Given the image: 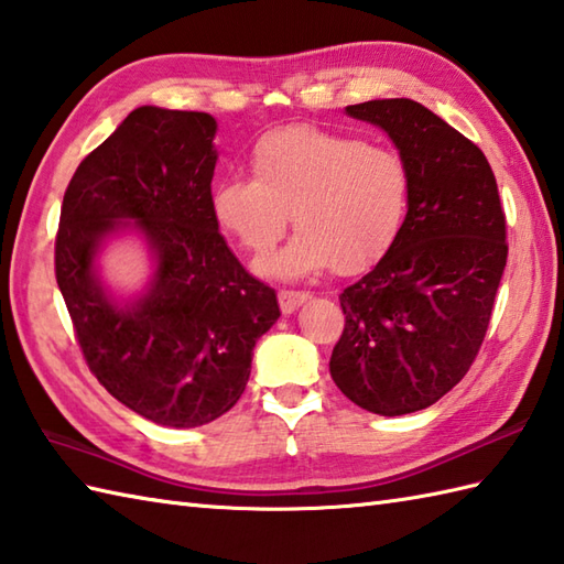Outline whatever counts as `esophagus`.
<instances>
[{
  "label": "esophagus",
  "mask_w": 564,
  "mask_h": 564,
  "mask_svg": "<svg viewBox=\"0 0 564 564\" xmlns=\"http://www.w3.org/2000/svg\"><path fill=\"white\" fill-rule=\"evenodd\" d=\"M310 301V293L305 291H279V305L283 315H293L297 307Z\"/></svg>",
  "instance_id": "esophagus-1"
}]
</instances>
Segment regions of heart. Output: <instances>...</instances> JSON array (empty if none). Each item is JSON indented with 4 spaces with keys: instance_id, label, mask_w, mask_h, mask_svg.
Wrapping results in <instances>:
<instances>
[{
    "instance_id": "b5f03b06",
    "label": "heart",
    "mask_w": 564,
    "mask_h": 564,
    "mask_svg": "<svg viewBox=\"0 0 564 564\" xmlns=\"http://www.w3.org/2000/svg\"><path fill=\"white\" fill-rule=\"evenodd\" d=\"M251 178L227 176L210 196L220 230L267 254L291 220L297 232L261 259L257 271L295 281L334 267L368 271L398 242L412 198V176L394 150L315 126L263 133L249 154Z\"/></svg>"
}]
</instances>
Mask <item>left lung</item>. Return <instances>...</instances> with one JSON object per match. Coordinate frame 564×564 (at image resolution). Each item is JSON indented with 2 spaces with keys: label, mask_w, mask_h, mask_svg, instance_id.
Masks as SVG:
<instances>
[{
  "label": "left lung",
  "mask_w": 564,
  "mask_h": 564,
  "mask_svg": "<svg viewBox=\"0 0 564 564\" xmlns=\"http://www.w3.org/2000/svg\"><path fill=\"white\" fill-rule=\"evenodd\" d=\"M378 126L412 176L398 242L339 295L346 325L329 373L382 416L426 410L480 351L507 267V220L482 150L412 99L346 106Z\"/></svg>",
  "instance_id": "1"
}]
</instances>
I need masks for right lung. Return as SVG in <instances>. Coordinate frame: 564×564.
Returning <instances> with one entry per match:
<instances>
[{"mask_svg":"<svg viewBox=\"0 0 564 564\" xmlns=\"http://www.w3.org/2000/svg\"><path fill=\"white\" fill-rule=\"evenodd\" d=\"M215 130L200 111H130L77 166L55 239V279L89 370L128 410L172 429L232 410L257 339L281 317L275 291L245 271L213 218ZM123 231L149 245L153 275L116 299L98 254Z\"/></svg>","mask_w":564,"mask_h":564,"instance_id":"obj_1","label":"right lung"}]
</instances>
